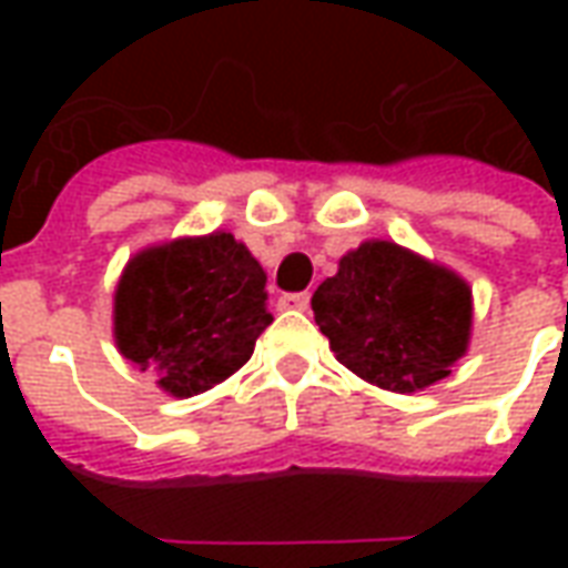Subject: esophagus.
<instances>
[{
	"mask_svg": "<svg viewBox=\"0 0 568 568\" xmlns=\"http://www.w3.org/2000/svg\"><path fill=\"white\" fill-rule=\"evenodd\" d=\"M285 310H307L310 307V292H292V295H283L280 301Z\"/></svg>",
	"mask_w": 568,
	"mask_h": 568,
	"instance_id": "34e87169",
	"label": "esophagus"
}]
</instances>
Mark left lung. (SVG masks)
I'll return each instance as SVG.
<instances>
[{
	"mask_svg": "<svg viewBox=\"0 0 568 568\" xmlns=\"http://www.w3.org/2000/svg\"><path fill=\"white\" fill-rule=\"evenodd\" d=\"M313 316L341 365L389 393L450 374L471 334V288L389 240H368L316 288Z\"/></svg>",
	"mask_w": 568,
	"mask_h": 568,
	"instance_id": "8db88e82",
	"label": "left lung"
}]
</instances>
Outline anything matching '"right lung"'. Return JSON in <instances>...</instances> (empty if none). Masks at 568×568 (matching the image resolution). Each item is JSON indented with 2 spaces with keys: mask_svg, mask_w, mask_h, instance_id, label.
Segmentation results:
<instances>
[{
  "mask_svg": "<svg viewBox=\"0 0 568 568\" xmlns=\"http://www.w3.org/2000/svg\"><path fill=\"white\" fill-rule=\"evenodd\" d=\"M264 283V267L224 231L145 248L115 288L118 349L154 371L163 393H206L246 365L273 322Z\"/></svg>",
  "mask_w": 568,
  "mask_h": 568,
  "instance_id": "add662e5",
  "label": "right lung"
}]
</instances>
